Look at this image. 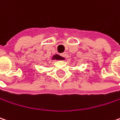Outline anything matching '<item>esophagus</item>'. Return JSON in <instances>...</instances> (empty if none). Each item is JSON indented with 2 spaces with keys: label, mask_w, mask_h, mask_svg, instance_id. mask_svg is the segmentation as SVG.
<instances>
[{
  "label": "esophagus",
  "mask_w": 120,
  "mask_h": 120,
  "mask_svg": "<svg viewBox=\"0 0 120 120\" xmlns=\"http://www.w3.org/2000/svg\"><path fill=\"white\" fill-rule=\"evenodd\" d=\"M62 56L63 57V58H64L66 60H67V58H68V55L67 54V53H62Z\"/></svg>",
  "instance_id": "1"
}]
</instances>
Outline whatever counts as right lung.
Returning <instances> with one entry per match:
<instances>
[{
	"label": "right lung",
	"mask_w": 120,
	"mask_h": 120,
	"mask_svg": "<svg viewBox=\"0 0 120 120\" xmlns=\"http://www.w3.org/2000/svg\"><path fill=\"white\" fill-rule=\"evenodd\" d=\"M65 59L64 58H63V57H62V56H60L59 55H58V54H55V55H53V56H52V60H64Z\"/></svg>",
	"instance_id": "obj_1"
}]
</instances>
